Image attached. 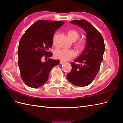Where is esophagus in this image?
Returning <instances> with one entry per match:
<instances>
[{"instance_id":"1","label":"esophagus","mask_w":123,"mask_h":123,"mask_svg":"<svg viewBox=\"0 0 123 123\" xmlns=\"http://www.w3.org/2000/svg\"><path fill=\"white\" fill-rule=\"evenodd\" d=\"M64 63V62H63L62 61H60V62H59V64H60L61 65L62 64H63Z\"/></svg>"}]
</instances>
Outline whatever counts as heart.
Masks as SVG:
<instances>
[{
	"label": "heart",
	"instance_id": "1",
	"mask_svg": "<svg viewBox=\"0 0 123 123\" xmlns=\"http://www.w3.org/2000/svg\"><path fill=\"white\" fill-rule=\"evenodd\" d=\"M69 37L73 41H75L79 37V33L75 30H70L68 32ZM56 34H55L53 37V43H55V38ZM84 41L81 40L77 44V47L79 49H81L84 47ZM54 55L56 58L61 59L62 61H68L75 57L76 55L75 51L71 49H65V48H57L54 51Z\"/></svg>",
	"mask_w": 123,
	"mask_h": 123
}]
</instances>
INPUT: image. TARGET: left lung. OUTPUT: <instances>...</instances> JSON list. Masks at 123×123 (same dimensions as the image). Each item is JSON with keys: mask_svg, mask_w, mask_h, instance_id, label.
I'll list each match as a JSON object with an SVG mask.
<instances>
[{"mask_svg": "<svg viewBox=\"0 0 123 123\" xmlns=\"http://www.w3.org/2000/svg\"><path fill=\"white\" fill-rule=\"evenodd\" d=\"M70 23L83 29L87 39L82 53L71 63L72 70L67 78L74 85L85 87L90 84L97 75L103 59L105 44L100 33L87 20H74ZM77 62L80 64L77 65Z\"/></svg>", "mask_w": 123, "mask_h": 123, "instance_id": "obj_1", "label": "left lung"}]
</instances>
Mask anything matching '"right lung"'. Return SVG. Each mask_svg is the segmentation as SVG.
I'll list each match as a JSON object with an SVG mask.
<instances>
[{"instance_id": "1", "label": "right lung", "mask_w": 123, "mask_h": 123, "mask_svg": "<svg viewBox=\"0 0 123 123\" xmlns=\"http://www.w3.org/2000/svg\"><path fill=\"white\" fill-rule=\"evenodd\" d=\"M64 24V21L38 20L21 37L18 49V65L22 80L28 87L37 88L45 84L51 69L59 64L58 59L49 58L42 62V58L52 56L49 49L52 46L53 34Z\"/></svg>"}]
</instances>
